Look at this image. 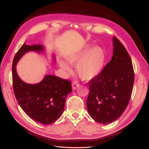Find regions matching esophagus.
Listing matches in <instances>:
<instances>
[{"mask_svg": "<svg viewBox=\"0 0 149 149\" xmlns=\"http://www.w3.org/2000/svg\"><path fill=\"white\" fill-rule=\"evenodd\" d=\"M72 89H73V90H75L77 89V88L79 87V85L78 84L77 81H74L73 82H72Z\"/></svg>", "mask_w": 149, "mask_h": 149, "instance_id": "esophagus-1", "label": "esophagus"}]
</instances>
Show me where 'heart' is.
<instances>
[{
    "mask_svg": "<svg viewBox=\"0 0 149 149\" xmlns=\"http://www.w3.org/2000/svg\"><path fill=\"white\" fill-rule=\"evenodd\" d=\"M67 61L72 65H77V70L80 77L86 81L95 79L101 73L105 61V54L101 47L95 46L91 49L86 48L73 52L67 57ZM61 68L68 72H71L70 65L64 61H59Z\"/></svg>",
    "mask_w": 149,
    "mask_h": 149,
    "instance_id": "b5f03b06",
    "label": "heart"
}]
</instances>
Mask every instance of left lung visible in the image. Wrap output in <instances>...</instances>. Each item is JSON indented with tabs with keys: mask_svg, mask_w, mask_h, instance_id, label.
Wrapping results in <instances>:
<instances>
[{
	"mask_svg": "<svg viewBox=\"0 0 149 149\" xmlns=\"http://www.w3.org/2000/svg\"><path fill=\"white\" fill-rule=\"evenodd\" d=\"M113 43L111 60L88 83V111L95 121L102 124L113 123L121 116L130 101L134 81L130 56L115 36Z\"/></svg>",
	"mask_w": 149,
	"mask_h": 149,
	"instance_id": "obj_1",
	"label": "left lung"
}]
</instances>
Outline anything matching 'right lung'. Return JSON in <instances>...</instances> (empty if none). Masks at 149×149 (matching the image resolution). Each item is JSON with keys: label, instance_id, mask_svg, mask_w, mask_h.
<instances>
[{"label": "right lung", "instance_id": "right-lung-1", "mask_svg": "<svg viewBox=\"0 0 149 149\" xmlns=\"http://www.w3.org/2000/svg\"><path fill=\"white\" fill-rule=\"evenodd\" d=\"M44 49L40 45L23 44L13 60L12 80L14 93L23 111L36 122L47 125L57 121L64 112L66 97L72 92L70 81L47 75L40 83L28 84L21 80L16 70L18 61L26 52Z\"/></svg>", "mask_w": 149, "mask_h": 149}]
</instances>
